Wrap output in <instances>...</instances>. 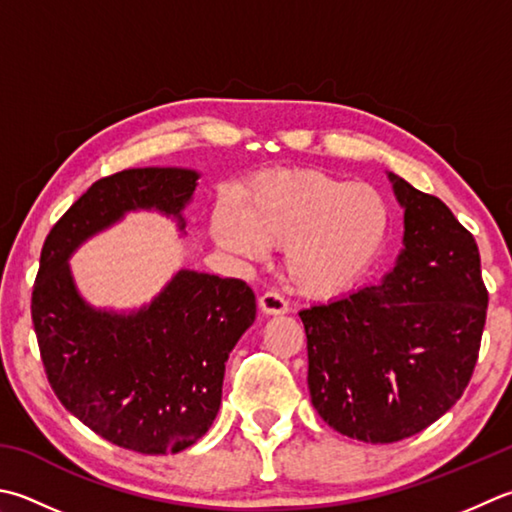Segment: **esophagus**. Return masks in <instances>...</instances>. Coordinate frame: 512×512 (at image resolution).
<instances>
[{"label":"esophagus","instance_id":"esophagus-1","mask_svg":"<svg viewBox=\"0 0 512 512\" xmlns=\"http://www.w3.org/2000/svg\"><path fill=\"white\" fill-rule=\"evenodd\" d=\"M259 308H262L264 315H284L288 313L286 299L275 293V290H268L262 297H259Z\"/></svg>","mask_w":512,"mask_h":512}]
</instances>
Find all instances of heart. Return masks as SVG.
<instances>
[{"instance_id": "obj_1", "label": "heart", "mask_w": 512, "mask_h": 512, "mask_svg": "<svg viewBox=\"0 0 512 512\" xmlns=\"http://www.w3.org/2000/svg\"><path fill=\"white\" fill-rule=\"evenodd\" d=\"M210 230L219 246L246 259L286 245L288 284L308 297H337L382 255L390 206L377 188L324 170H277L257 179L239 215L219 204Z\"/></svg>"}]
</instances>
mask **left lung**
Masks as SVG:
<instances>
[{"label":"left lung","mask_w":512,"mask_h":512,"mask_svg":"<svg viewBox=\"0 0 512 512\" xmlns=\"http://www.w3.org/2000/svg\"><path fill=\"white\" fill-rule=\"evenodd\" d=\"M404 248L377 286L299 313L308 390L337 433L393 444L455 406L473 377L488 290L475 237L450 208L388 173Z\"/></svg>","instance_id":"left-lung-1"}]
</instances>
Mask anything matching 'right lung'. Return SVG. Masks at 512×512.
Masks as SVG:
<instances>
[{"instance_id":"right-lung-1","label":"right lung","mask_w":512,"mask_h":512,"mask_svg":"<svg viewBox=\"0 0 512 512\" xmlns=\"http://www.w3.org/2000/svg\"><path fill=\"white\" fill-rule=\"evenodd\" d=\"M186 168H130L97 179L50 228L33 286V324L50 388L79 422L142 455L193 446L217 417L230 350L255 322L242 279L179 270L130 315L88 306L68 257L128 210L175 217L195 193Z\"/></svg>"}]
</instances>
